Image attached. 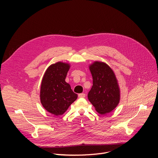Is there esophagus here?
I'll return each mask as SVG.
<instances>
[{"mask_svg":"<svg viewBox=\"0 0 158 158\" xmlns=\"http://www.w3.org/2000/svg\"><path fill=\"white\" fill-rule=\"evenodd\" d=\"M85 96H86V95H85L84 93L79 94V95H78V97H79V98H85Z\"/></svg>","mask_w":158,"mask_h":158,"instance_id":"1","label":"esophagus"}]
</instances>
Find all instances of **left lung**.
Here are the masks:
<instances>
[{"label": "left lung", "mask_w": 158, "mask_h": 158, "mask_svg": "<svg viewBox=\"0 0 158 158\" xmlns=\"http://www.w3.org/2000/svg\"><path fill=\"white\" fill-rule=\"evenodd\" d=\"M93 86L88 94L89 102L101 114L111 112L120 102V91L118 80L110 66L102 61L89 66Z\"/></svg>", "instance_id": "left-lung-1"}]
</instances>
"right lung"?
Wrapping results in <instances>:
<instances>
[{"label":"right lung","instance_id":"right-lung-1","mask_svg":"<svg viewBox=\"0 0 158 158\" xmlns=\"http://www.w3.org/2000/svg\"><path fill=\"white\" fill-rule=\"evenodd\" d=\"M70 65L57 62L46 70L40 87V102L44 108L56 116L62 115L77 99V95L65 81Z\"/></svg>","mask_w":158,"mask_h":158}]
</instances>
